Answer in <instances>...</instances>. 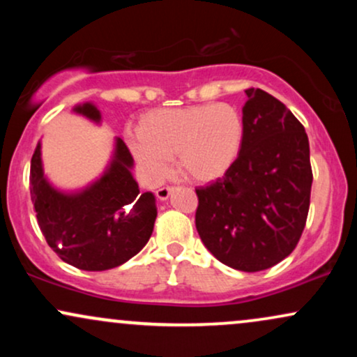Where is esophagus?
<instances>
[{"mask_svg": "<svg viewBox=\"0 0 357 357\" xmlns=\"http://www.w3.org/2000/svg\"><path fill=\"white\" fill-rule=\"evenodd\" d=\"M173 190H174V188H171V186H162V188H159L158 191H155V196H158L161 202H166V199L171 196V192H173Z\"/></svg>", "mask_w": 357, "mask_h": 357, "instance_id": "1", "label": "esophagus"}]
</instances>
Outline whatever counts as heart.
Returning a JSON list of instances; mask_svg holds the SVG:
<instances>
[{
    "label": "heart",
    "instance_id": "1",
    "mask_svg": "<svg viewBox=\"0 0 357 357\" xmlns=\"http://www.w3.org/2000/svg\"><path fill=\"white\" fill-rule=\"evenodd\" d=\"M141 141L132 154L151 178L167 173V159L195 183H211L231 171L243 151L247 122L231 104H196L188 107L155 109L137 126Z\"/></svg>",
    "mask_w": 357,
    "mask_h": 357
}]
</instances>
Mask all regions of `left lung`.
Returning <instances> with one entry per match:
<instances>
[{
  "mask_svg": "<svg viewBox=\"0 0 357 357\" xmlns=\"http://www.w3.org/2000/svg\"><path fill=\"white\" fill-rule=\"evenodd\" d=\"M243 151L228 174L196 188L199 238L221 264L260 272L294 252L312 188L309 137L289 109L261 89L245 90Z\"/></svg>",
  "mask_w": 357,
  "mask_h": 357,
  "instance_id": "obj_1",
  "label": "left lung"
}]
</instances>
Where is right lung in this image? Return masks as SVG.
Returning <instances> with one entry per match:
<instances>
[{"instance_id": "right-lung-1", "label": "right lung", "mask_w": 357, "mask_h": 357, "mask_svg": "<svg viewBox=\"0 0 357 357\" xmlns=\"http://www.w3.org/2000/svg\"><path fill=\"white\" fill-rule=\"evenodd\" d=\"M73 112L100 122V110L92 102L75 105ZM132 166V155L117 137L104 174L84 190L65 192L45 176L38 142L31 158V202L45 240L61 260L87 272H102L126 264L144 248L158 208L153 192L139 191Z\"/></svg>"}]
</instances>
